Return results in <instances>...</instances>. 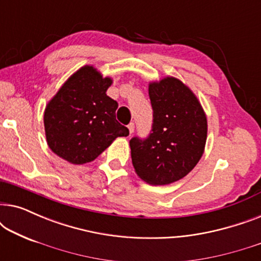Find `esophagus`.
I'll return each mask as SVG.
<instances>
[{
  "label": "esophagus",
  "mask_w": 261,
  "mask_h": 261,
  "mask_svg": "<svg viewBox=\"0 0 261 261\" xmlns=\"http://www.w3.org/2000/svg\"><path fill=\"white\" fill-rule=\"evenodd\" d=\"M134 123L133 122H130L129 124H128V130H129V133L132 134V133H133V132H134Z\"/></svg>",
  "instance_id": "1"
}]
</instances>
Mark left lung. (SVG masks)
<instances>
[{"mask_svg":"<svg viewBox=\"0 0 261 261\" xmlns=\"http://www.w3.org/2000/svg\"><path fill=\"white\" fill-rule=\"evenodd\" d=\"M148 95L152 133L129 141L132 163L146 183L167 185L184 178L202 158L208 121L197 96L178 78L149 82Z\"/></svg>","mask_w":261,"mask_h":261,"instance_id":"obj_1","label":"left lung"}]
</instances>
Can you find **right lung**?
<instances>
[{
  "mask_svg": "<svg viewBox=\"0 0 261 261\" xmlns=\"http://www.w3.org/2000/svg\"><path fill=\"white\" fill-rule=\"evenodd\" d=\"M113 80L92 65L67 78L46 105V141L53 153L74 165L95 160L119 137L129 134L116 121L117 102L106 94Z\"/></svg>",
  "mask_w": 261,
  "mask_h": 261,
  "instance_id": "obj_1",
  "label": "right lung"
}]
</instances>
